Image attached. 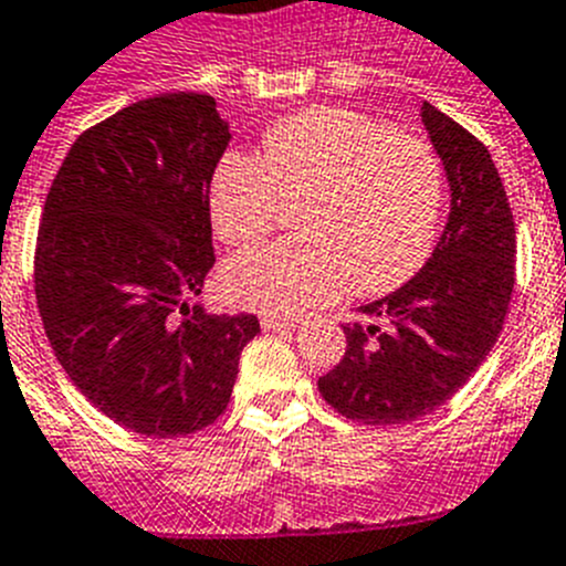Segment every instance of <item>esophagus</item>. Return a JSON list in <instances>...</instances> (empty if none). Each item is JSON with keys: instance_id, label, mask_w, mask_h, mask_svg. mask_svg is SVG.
<instances>
[{"instance_id": "34e87169", "label": "esophagus", "mask_w": 566, "mask_h": 566, "mask_svg": "<svg viewBox=\"0 0 566 566\" xmlns=\"http://www.w3.org/2000/svg\"><path fill=\"white\" fill-rule=\"evenodd\" d=\"M296 318H282V316H262V331L276 333V331H293L296 327Z\"/></svg>"}]
</instances>
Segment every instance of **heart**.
I'll list each match as a JSON object with an SVG mask.
<instances>
[{"instance_id": "b5f03b06", "label": "heart", "mask_w": 566, "mask_h": 566, "mask_svg": "<svg viewBox=\"0 0 566 566\" xmlns=\"http://www.w3.org/2000/svg\"><path fill=\"white\" fill-rule=\"evenodd\" d=\"M210 222L250 248L296 210L298 239L248 250L222 273L228 298L290 316L344 290L387 293L430 255L444 201L439 156L424 139L347 107H311L276 122L259 161L228 154L210 176Z\"/></svg>"}]
</instances>
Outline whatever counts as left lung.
<instances>
[{
  "mask_svg": "<svg viewBox=\"0 0 566 566\" xmlns=\"http://www.w3.org/2000/svg\"><path fill=\"white\" fill-rule=\"evenodd\" d=\"M421 122L450 181L444 233L410 282L358 307L378 324H344L347 350L318 378L324 401L361 424H407L453 399L513 298L515 222L490 150L430 102Z\"/></svg>",
  "mask_w": 566,
  "mask_h": 566,
  "instance_id": "obj_1",
  "label": "left lung"
}]
</instances>
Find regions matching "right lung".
Masks as SVG:
<instances>
[{"mask_svg":"<svg viewBox=\"0 0 566 566\" xmlns=\"http://www.w3.org/2000/svg\"><path fill=\"white\" fill-rule=\"evenodd\" d=\"M230 142L208 93H161L73 142L33 255L39 316L73 385L127 430L174 439L213 424L253 313L190 304L216 264L210 176Z\"/></svg>","mask_w":566,"mask_h":566,"instance_id":"right-lung-1","label":"right lung"}]
</instances>
